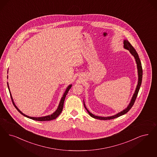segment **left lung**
Returning a JSON list of instances; mask_svg holds the SVG:
<instances>
[{
    "mask_svg": "<svg viewBox=\"0 0 157 157\" xmlns=\"http://www.w3.org/2000/svg\"><path fill=\"white\" fill-rule=\"evenodd\" d=\"M124 49H128L130 53L132 54L135 59H136V64H137V70H138V76H139V81H138V83H137V85L136 87V89L135 92L133 94V96L132 97V98L131 100V101L129 105L128 106V107L126 108L124 110H123L122 111H121V113H119L118 114H116L114 116H111V117H98V116H96V115H94L93 114H92L91 113H90L88 109L86 108L85 107V105L84 104V106H85V108H86V109L87 110V111L88 112L89 114L93 117L94 118H96V119H100V120H109V119H114V118H118L120 116H122V115H124V114L127 113L130 109H131V108L133 107L134 103L135 102L136 99V98L137 96V94H138V93L139 91V89H140V87L141 84V82H142V77H143V69H142V66H141V63L140 59H139V55L137 54V52L136 51L135 48L132 46V44L130 43L127 40H124Z\"/></svg>",
    "mask_w": 157,
    "mask_h": 157,
    "instance_id": "obj_1",
    "label": "left lung"
}]
</instances>
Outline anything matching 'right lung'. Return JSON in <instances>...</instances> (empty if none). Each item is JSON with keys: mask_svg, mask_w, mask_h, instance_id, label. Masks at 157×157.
Here are the masks:
<instances>
[{"mask_svg": "<svg viewBox=\"0 0 157 157\" xmlns=\"http://www.w3.org/2000/svg\"><path fill=\"white\" fill-rule=\"evenodd\" d=\"M8 85L9 90V91H10V89H9V85ZM71 86H72V85H70V86H68V87L67 88V89H66V90H65V93H64V94H63V96L62 98H61V101H60V102H59V105L58 108L57 109V110L54 112V113L52 114V115H50L46 116V117H38V118H36V117H29V116H27V115H26L23 114V113H22L21 111H20V109L17 107L16 105H15V104L14 103L13 100V98H12V96H11L10 92V94L11 100H12V102H13V104L14 106V107H15V108H16L17 109V111H18L20 114H21L22 115H23L24 117H27L28 118H30V119H33V120H35V121H51V120L56 119L57 117H59V114H61V113L62 112L63 109V106H64V100H65V97H66V96H67V94L68 92L69 91V90L70 89Z\"/></svg>", "mask_w": 157, "mask_h": 157, "instance_id": "1", "label": "right lung"}]
</instances>
